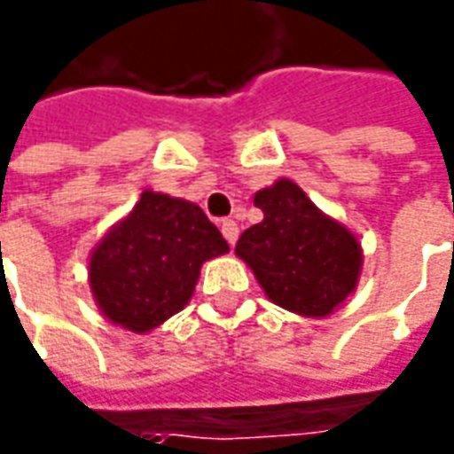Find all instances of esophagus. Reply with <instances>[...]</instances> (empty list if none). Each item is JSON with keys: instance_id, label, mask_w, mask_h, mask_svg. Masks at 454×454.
Returning a JSON list of instances; mask_svg holds the SVG:
<instances>
[{"instance_id": "esophagus-1", "label": "esophagus", "mask_w": 454, "mask_h": 454, "mask_svg": "<svg viewBox=\"0 0 454 454\" xmlns=\"http://www.w3.org/2000/svg\"><path fill=\"white\" fill-rule=\"evenodd\" d=\"M221 233H223V239L228 240V246H236V240H239V223L226 218V221L221 223Z\"/></svg>"}]
</instances>
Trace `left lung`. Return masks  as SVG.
I'll return each mask as SVG.
<instances>
[{
    "mask_svg": "<svg viewBox=\"0 0 454 454\" xmlns=\"http://www.w3.org/2000/svg\"><path fill=\"white\" fill-rule=\"evenodd\" d=\"M263 221L236 243L266 295L301 316H328L356 288L360 243L340 223L323 215L303 188L280 178L255 193Z\"/></svg>",
    "mask_w": 454,
    "mask_h": 454,
    "instance_id": "left-lung-1",
    "label": "left lung"
}]
</instances>
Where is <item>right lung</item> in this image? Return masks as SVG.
<instances>
[{
	"label": "right lung",
	"instance_id": "right-lung-1",
	"mask_svg": "<svg viewBox=\"0 0 454 454\" xmlns=\"http://www.w3.org/2000/svg\"><path fill=\"white\" fill-rule=\"evenodd\" d=\"M228 251L196 203L144 191L94 248L89 283L111 323L146 333L191 301L203 261Z\"/></svg>",
	"mask_w": 454,
	"mask_h": 454
}]
</instances>
